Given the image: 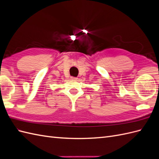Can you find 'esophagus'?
Wrapping results in <instances>:
<instances>
[{
    "label": "esophagus",
    "mask_w": 159,
    "mask_h": 159,
    "mask_svg": "<svg viewBox=\"0 0 159 159\" xmlns=\"http://www.w3.org/2000/svg\"><path fill=\"white\" fill-rule=\"evenodd\" d=\"M71 80H78V78H75V77H71Z\"/></svg>",
    "instance_id": "esophagus-1"
}]
</instances>
